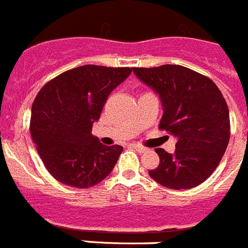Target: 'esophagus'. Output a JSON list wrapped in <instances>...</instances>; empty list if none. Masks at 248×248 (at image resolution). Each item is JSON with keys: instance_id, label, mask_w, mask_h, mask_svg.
Instances as JSON below:
<instances>
[{"instance_id": "obj_1", "label": "esophagus", "mask_w": 248, "mask_h": 248, "mask_svg": "<svg viewBox=\"0 0 248 248\" xmlns=\"http://www.w3.org/2000/svg\"><path fill=\"white\" fill-rule=\"evenodd\" d=\"M131 146H133L138 153H145V151H148V149H146L145 146L139 145V144H131Z\"/></svg>"}]
</instances>
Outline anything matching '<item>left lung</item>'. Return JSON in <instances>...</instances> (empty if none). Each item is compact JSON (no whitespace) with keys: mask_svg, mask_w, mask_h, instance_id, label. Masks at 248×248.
Returning <instances> with one entry per match:
<instances>
[{"mask_svg":"<svg viewBox=\"0 0 248 248\" xmlns=\"http://www.w3.org/2000/svg\"><path fill=\"white\" fill-rule=\"evenodd\" d=\"M133 72L159 94L164 110L159 129L177 139L174 154L155 149L160 164L149 175L169 189L200 185L217 168L230 140V114L222 93L209 77L183 65Z\"/></svg>","mask_w":248,"mask_h":248,"instance_id":"obj_1","label":"left lung"}]
</instances>
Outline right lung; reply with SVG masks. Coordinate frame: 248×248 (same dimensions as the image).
<instances>
[{
	"label": "right lung",
	"instance_id": "right-lung-1",
	"mask_svg": "<svg viewBox=\"0 0 248 248\" xmlns=\"http://www.w3.org/2000/svg\"><path fill=\"white\" fill-rule=\"evenodd\" d=\"M131 73L128 67L87 64L59 74L37 94L31 135L46 169L64 185L85 189L111 172L123 146L92 134L109 94Z\"/></svg>",
	"mask_w": 248,
	"mask_h": 248
}]
</instances>
